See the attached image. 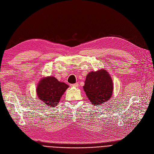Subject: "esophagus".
<instances>
[{
  "instance_id": "34e87169",
  "label": "esophagus",
  "mask_w": 154,
  "mask_h": 154,
  "mask_svg": "<svg viewBox=\"0 0 154 154\" xmlns=\"http://www.w3.org/2000/svg\"><path fill=\"white\" fill-rule=\"evenodd\" d=\"M70 85H71L72 87H75V88H77V87H79V84H78V83H75V84H71Z\"/></svg>"
}]
</instances>
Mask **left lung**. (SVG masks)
I'll return each instance as SVG.
<instances>
[{
  "mask_svg": "<svg viewBox=\"0 0 154 154\" xmlns=\"http://www.w3.org/2000/svg\"><path fill=\"white\" fill-rule=\"evenodd\" d=\"M84 90L92 104H101L112 96L113 85L111 78L104 70L91 72L86 77Z\"/></svg>",
  "mask_w": 154,
  "mask_h": 154,
  "instance_id": "8db88e82",
  "label": "left lung"
}]
</instances>
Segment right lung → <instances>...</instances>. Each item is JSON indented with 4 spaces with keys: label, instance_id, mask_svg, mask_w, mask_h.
I'll return each instance as SVG.
<instances>
[{
    "label": "right lung",
    "instance_id": "add662e5",
    "mask_svg": "<svg viewBox=\"0 0 154 154\" xmlns=\"http://www.w3.org/2000/svg\"><path fill=\"white\" fill-rule=\"evenodd\" d=\"M69 85L59 82L54 77H48L41 80L36 89L39 99L47 106L54 108Z\"/></svg>",
    "mask_w": 154,
    "mask_h": 154
}]
</instances>
